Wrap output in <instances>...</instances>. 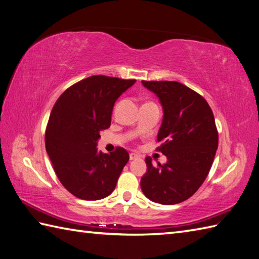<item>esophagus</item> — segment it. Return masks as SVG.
I'll return each instance as SVG.
<instances>
[{
    "label": "esophagus",
    "instance_id": "1",
    "mask_svg": "<svg viewBox=\"0 0 259 259\" xmlns=\"http://www.w3.org/2000/svg\"><path fill=\"white\" fill-rule=\"evenodd\" d=\"M129 158H130V160H134V159L138 158V155H137V153H130V155H129Z\"/></svg>",
    "mask_w": 259,
    "mask_h": 259
}]
</instances>
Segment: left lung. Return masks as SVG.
I'll use <instances>...</instances> for the list:
<instances>
[{
  "mask_svg": "<svg viewBox=\"0 0 259 259\" xmlns=\"http://www.w3.org/2000/svg\"><path fill=\"white\" fill-rule=\"evenodd\" d=\"M159 98L163 118L157 140L167 162L147 172L140 186L145 196L161 205H175L191 197L205 181L218 148L213 113L207 101L176 81H142Z\"/></svg>",
  "mask_w": 259,
  "mask_h": 259,
  "instance_id": "8db88e82",
  "label": "left lung"
}]
</instances>
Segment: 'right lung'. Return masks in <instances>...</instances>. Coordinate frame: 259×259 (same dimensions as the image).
Instances as JSON below:
<instances>
[{
  "label": "right lung",
  "instance_id": "add662e5",
  "mask_svg": "<svg viewBox=\"0 0 259 259\" xmlns=\"http://www.w3.org/2000/svg\"><path fill=\"white\" fill-rule=\"evenodd\" d=\"M136 80L92 75L65 90L51 111L46 148L59 180L73 196L99 200L114 190L129 160L123 148L102 153L100 131L111 123L114 102Z\"/></svg>",
  "mask_w": 259,
  "mask_h": 259
}]
</instances>
